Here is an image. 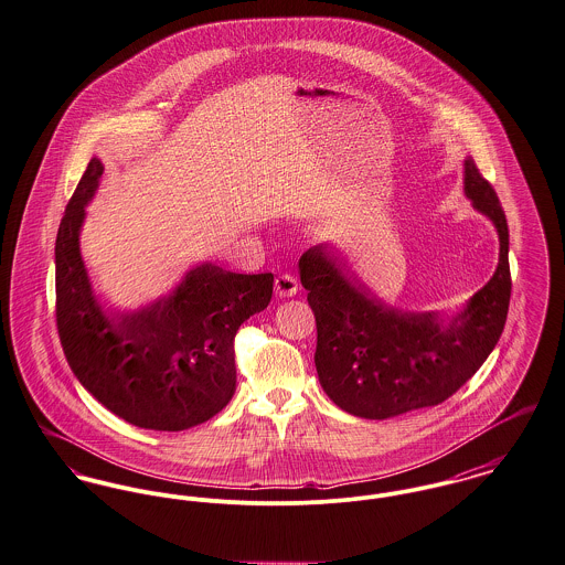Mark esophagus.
<instances>
[{"label":"esophagus","mask_w":565,"mask_h":565,"mask_svg":"<svg viewBox=\"0 0 565 565\" xmlns=\"http://www.w3.org/2000/svg\"><path fill=\"white\" fill-rule=\"evenodd\" d=\"M274 291L278 298H294L298 294V280L291 274H280L274 282Z\"/></svg>","instance_id":"esophagus-1"}]
</instances>
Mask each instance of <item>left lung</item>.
Wrapping results in <instances>:
<instances>
[{"label": "left lung", "instance_id": "8db88e82", "mask_svg": "<svg viewBox=\"0 0 565 565\" xmlns=\"http://www.w3.org/2000/svg\"><path fill=\"white\" fill-rule=\"evenodd\" d=\"M463 194L499 235L492 278L454 315L412 312L380 300L332 244L308 248L300 280L317 321L315 366L326 395L360 418L438 406L490 356L505 328L510 231L492 185L463 159Z\"/></svg>", "mask_w": 565, "mask_h": 565}]
</instances>
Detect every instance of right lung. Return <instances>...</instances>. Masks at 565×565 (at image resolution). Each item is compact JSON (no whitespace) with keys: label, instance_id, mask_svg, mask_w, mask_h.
I'll use <instances>...</instances> for the list:
<instances>
[{"label":"right lung","instance_id":"add662e5","mask_svg":"<svg viewBox=\"0 0 565 565\" xmlns=\"http://www.w3.org/2000/svg\"><path fill=\"white\" fill-rule=\"evenodd\" d=\"M102 174V159L93 157L57 228L55 317L64 356L82 386L122 420L154 431L190 429L233 399V341L269 305L274 274H235L205 260L147 307H103L79 248Z\"/></svg>","mask_w":565,"mask_h":565}]
</instances>
